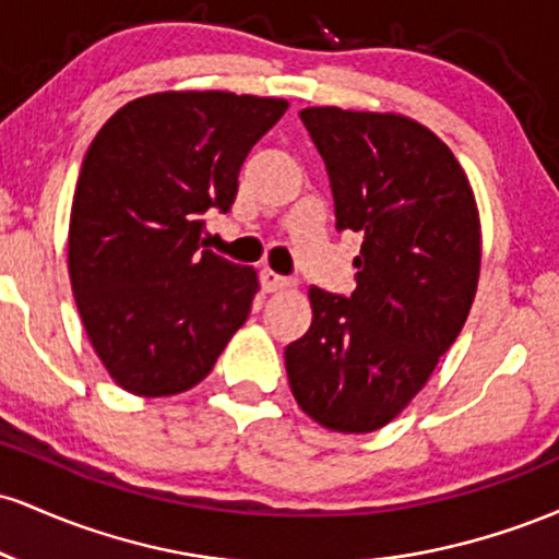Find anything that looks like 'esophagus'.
<instances>
[{
    "mask_svg": "<svg viewBox=\"0 0 559 559\" xmlns=\"http://www.w3.org/2000/svg\"><path fill=\"white\" fill-rule=\"evenodd\" d=\"M260 281H262V288H265V292H281V288H292L294 286L292 278L273 273L271 267H265V271L260 273Z\"/></svg>",
    "mask_w": 559,
    "mask_h": 559,
    "instance_id": "1",
    "label": "esophagus"
}]
</instances>
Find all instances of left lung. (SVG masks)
<instances>
[{
	"instance_id": "8db88e82",
	"label": "left lung",
	"mask_w": 559,
	"mask_h": 559,
	"mask_svg": "<svg viewBox=\"0 0 559 559\" xmlns=\"http://www.w3.org/2000/svg\"><path fill=\"white\" fill-rule=\"evenodd\" d=\"M299 118L329 170L336 228L362 247L349 297L310 286V331L284 352L288 386L323 428L378 431L463 331L480 273L476 197L444 141L404 115Z\"/></svg>"
}]
</instances>
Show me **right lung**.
Listing matches in <instances>:
<instances>
[{"label": "right lung", "instance_id": "1", "mask_svg": "<svg viewBox=\"0 0 559 559\" xmlns=\"http://www.w3.org/2000/svg\"><path fill=\"white\" fill-rule=\"evenodd\" d=\"M286 99L163 92L99 128L75 183L68 273L83 329L118 386H197L252 310L258 273L204 249L202 215L228 213L249 150Z\"/></svg>", "mask_w": 559, "mask_h": 559}]
</instances>
